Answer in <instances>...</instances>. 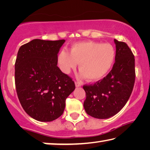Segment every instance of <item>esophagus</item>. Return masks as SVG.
<instances>
[{
  "label": "esophagus",
  "mask_w": 150,
  "mask_h": 150,
  "mask_svg": "<svg viewBox=\"0 0 150 150\" xmlns=\"http://www.w3.org/2000/svg\"><path fill=\"white\" fill-rule=\"evenodd\" d=\"M75 87H79L81 86V84L79 82H77V81H75Z\"/></svg>",
  "instance_id": "esophagus-1"
}]
</instances>
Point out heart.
<instances>
[{
    "label": "heart",
    "mask_w": 150,
    "mask_h": 150,
    "mask_svg": "<svg viewBox=\"0 0 150 150\" xmlns=\"http://www.w3.org/2000/svg\"><path fill=\"white\" fill-rule=\"evenodd\" d=\"M115 56V50L111 44L85 41L73 44L69 52L61 51L57 59L60 69L65 74L74 69L79 63L81 77L97 81L108 74Z\"/></svg>",
    "instance_id": "1"
}]
</instances>
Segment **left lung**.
I'll list each match as a JSON object with an SVG mask.
<instances>
[{"label":"left lung","mask_w":150,"mask_h":150,"mask_svg":"<svg viewBox=\"0 0 150 150\" xmlns=\"http://www.w3.org/2000/svg\"><path fill=\"white\" fill-rule=\"evenodd\" d=\"M115 63L110 73L94 85H84L83 106L88 115L106 119L116 115L128 100L135 82V59L126 43L114 40Z\"/></svg>","instance_id":"1"}]
</instances>
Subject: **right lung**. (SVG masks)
I'll list each match as a JSON object with an SVG mask.
<instances>
[{
  "instance_id": "right-lung-1",
  "label": "right lung",
  "mask_w": 150,
  "mask_h": 150,
  "mask_svg": "<svg viewBox=\"0 0 150 150\" xmlns=\"http://www.w3.org/2000/svg\"><path fill=\"white\" fill-rule=\"evenodd\" d=\"M65 40H33L22 45L15 63V85L25 112L35 120L51 122L64 111L75 83L57 67Z\"/></svg>"
}]
</instances>
